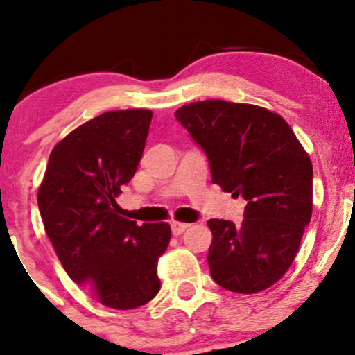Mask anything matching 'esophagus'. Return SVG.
<instances>
[{"label":"esophagus","mask_w":355,"mask_h":355,"mask_svg":"<svg viewBox=\"0 0 355 355\" xmlns=\"http://www.w3.org/2000/svg\"><path fill=\"white\" fill-rule=\"evenodd\" d=\"M170 227H172V234L173 235H180L189 229V223H183V222H177V220H173L172 223H170Z\"/></svg>","instance_id":"esophagus-1"}]
</instances>
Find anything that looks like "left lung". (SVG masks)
Masks as SVG:
<instances>
[{
    "label": "left lung",
    "instance_id": "left-lung-1",
    "mask_svg": "<svg viewBox=\"0 0 355 355\" xmlns=\"http://www.w3.org/2000/svg\"><path fill=\"white\" fill-rule=\"evenodd\" d=\"M209 158L211 182L247 200L240 225L209 220V267L220 287L266 291L294 262L312 215V162L282 116L223 100L175 112Z\"/></svg>",
    "mask_w": 355,
    "mask_h": 355
}]
</instances>
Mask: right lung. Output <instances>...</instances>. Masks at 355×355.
<instances>
[{
    "instance_id": "add662e5",
    "label": "right lung",
    "mask_w": 355,
    "mask_h": 355,
    "mask_svg": "<svg viewBox=\"0 0 355 355\" xmlns=\"http://www.w3.org/2000/svg\"><path fill=\"white\" fill-rule=\"evenodd\" d=\"M150 110L93 118L53 148L38 190L44 230L73 282L112 309H135L160 291L157 263L168 247L165 222L137 225L115 198L137 172Z\"/></svg>"
}]
</instances>
